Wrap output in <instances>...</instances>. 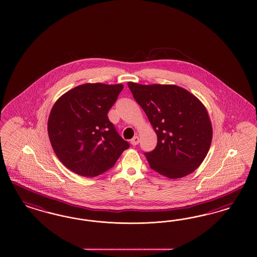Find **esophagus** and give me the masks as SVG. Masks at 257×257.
<instances>
[{
    "instance_id": "1",
    "label": "esophagus",
    "mask_w": 257,
    "mask_h": 257,
    "mask_svg": "<svg viewBox=\"0 0 257 257\" xmlns=\"http://www.w3.org/2000/svg\"><path fill=\"white\" fill-rule=\"evenodd\" d=\"M139 137L138 136H135V137H133V139L131 140V144L133 145V146H137L138 144H139Z\"/></svg>"
}]
</instances>
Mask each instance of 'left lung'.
<instances>
[{"label": "left lung", "instance_id": "1", "mask_svg": "<svg viewBox=\"0 0 257 257\" xmlns=\"http://www.w3.org/2000/svg\"><path fill=\"white\" fill-rule=\"evenodd\" d=\"M157 134V146L146 152L151 169L169 179L196 170L207 155L213 130L203 104L176 85L128 82Z\"/></svg>", "mask_w": 257, "mask_h": 257}]
</instances>
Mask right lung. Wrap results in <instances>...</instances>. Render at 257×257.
I'll use <instances>...</instances> for the list:
<instances>
[{"label":"right lung","mask_w":257,"mask_h":257,"mask_svg":"<svg viewBox=\"0 0 257 257\" xmlns=\"http://www.w3.org/2000/svg\"><path fill=\"white\" fill-rule=\"evenodd\" d=\"M122 90V84L87 83L67 91L53 106L50 142L71 171L83 177L103 174L130 148L108 117Z\"/></svg>","instance_id":"right-lung-1"}]
</instances>
